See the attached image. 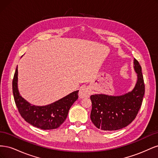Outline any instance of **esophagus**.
<instances>
[{"instance_id":"obj_1","label":"esophagus","mask_w":158,"mask_h":158,"mask_svg":"<svg viewBox=\"0 0 158 158\" xmlns=\"http://www.w3.org/2000/svg\"><path fill=\"white\" fill-rule=\"evenodd\" d=\"M90 95V90L86 86L81 87L79 91V96L80 98H84L89 97Z\"/></svg>"}]
</instances>
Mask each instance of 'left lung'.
<instances>
[{
	"label": "left lung",
	"mask_w": 158,
	"mask_h": 158,
	"mask_svg": "<svg viewBox=\"0 0 158 158\" xmlns=\"http://www.w3.org/2000/svg\"><path fill=\"white\" fill-rule=\"evenodd\" d=\"M134 69L137 80L131 92L120 95L100 94L90 96L92 104L90 118L98 128L106 131L119 130L135 118L141 107L145 86L141 66L135 59Z\"/></svg>",
	"instance_id": "left-lung-1"
}]
</instances>
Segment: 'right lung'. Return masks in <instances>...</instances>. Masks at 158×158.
<instances>
[{"mask_svg": "<svg viewBox=\"0 0 158 158\" xmlns=\"http://www.w3.org/2000/svg\"><path fill=\"white\" fill-rule=\"evenodd\" d=\"M12 91L14 101L22 118L30 125L43 130L59 127L67 117L70 108L78 98V90H76L47 106H37L31 104L19 92L18 66L12 81Z\"/></svg>", "mask_w": 158, "mask_h": 158, "instance_id": "right-lung-1", "label": "right lung"}]
</instances>
